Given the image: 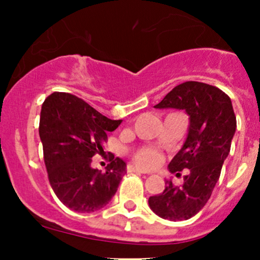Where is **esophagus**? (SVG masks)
<instances>
[{"mask_svg":"<svg viewBox=\"0 0 260 260\" xmlns=\"http://www.w3.org/2000/svg\"><path fill=\"white\" fill-rule=\"evenodd\" d=\"M127 170H128V172H137V174H148V172L145 171V170L140 169V167H137V166H133V165H128Z\"/></svg>","mask_w":260,"mask_h":260,"instance_id":"esophagus-1","label":"esophagus"}]
</instances>
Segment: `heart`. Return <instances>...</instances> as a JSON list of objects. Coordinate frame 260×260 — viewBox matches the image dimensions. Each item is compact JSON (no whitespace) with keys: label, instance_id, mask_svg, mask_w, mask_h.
<instances>
[{"label":"heart","instance_id":"1","mask_svg":"<svg viewBox=\"0 0 260 260\" xmlns=\"http://www.w3.org/2000/svg\"><path fill=\"white\" fill-rule=\"evenodd\" d=\"M135 159L137 164H140L143 167H154L162 161V156L153 148H141L140 151L136 152Z\"/></svg>","mask_w":260,"mask_h":260}]
</instances>
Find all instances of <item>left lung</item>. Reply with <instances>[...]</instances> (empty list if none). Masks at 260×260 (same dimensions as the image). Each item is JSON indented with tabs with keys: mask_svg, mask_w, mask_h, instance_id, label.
<instances>
[{
	"mask_svg": "<svg viewBox=\"0 0 260 260\" xmlns=\"http://www.w3.org/2000/svg\"><path fill=\"white\" fill-rule=\"evenodd\" d=\"M154 108L182 109L188 115L187 137L169 165L172 174L188 172L179 187L166 180L164 192L151 196L148 205L162 219L187 220L206 205L230 152L237 129L232 101L216 86L186 81L175 86Z\"/></svg>",
	"mask_w": 260,
	"mask_h": 260,
	"instance_id": "obj_1",
	"label": "left lung"
}]
</instances>
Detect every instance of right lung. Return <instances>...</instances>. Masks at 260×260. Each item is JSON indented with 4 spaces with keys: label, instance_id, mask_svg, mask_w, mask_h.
Returning a JSON list of instances; mask_svg holds the SVG:
<instances>
[{
    "label": "right lung",
    "instance_id": "add662e5",
    "mask_svg": "<svg viewBox=\"0 0 260 260\" xmlns=\"http://www.w3.org/2000/svg\"><path fill=\"white\" fill-rule=\"evenodd\" d=\"M120 123L69 93H52L43 103L39 135L50 185L70 210H101L117 192L125 162L117 157L102 172L91 167V157Z\"/></svg>",
    "mask_w": 260,
    "mask_h": 260
}]
</instances>
